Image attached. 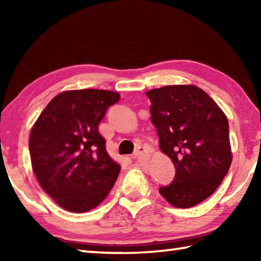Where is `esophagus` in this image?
Masks as SVG:
<instances>
[{
  "label": "esophagus",
  "mask_w": 261,
  "mask_h": 261,
  "mask_svg": "<svg viewBox=\"0 0 261 261\" xmlns=\"http://www.w3.org/2000/svg\"><path fill=\"white\" fill-rule=\"evenodd\" d=\"M146 153H147V151L144 147H138L134 152V154H132V159H136V158H138V156L143 155V154H146Z\"/></svg>",
  "instance_id": "34e87169"
}]
</instances>
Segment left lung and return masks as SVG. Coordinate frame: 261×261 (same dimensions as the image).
Here are the masks:
<instances>
[{
    "mask_svg": "<svg viewBox=\"0 0 261 261\" xmlns=\"http://www.w3.org/2000/svg\"><path fill=\"white\" fill-rule=\"evenodd\" d=\"M146 95L160 148L176 169L173 182L159 192L173 206L190 208L218 189L231 165L228 120L197 86H163Z\"/></svg>",
    "mask_w": 261,
    "mask_h": 261,
    "instance_id": "1",
    "label": "left lung"
}]
</instances>
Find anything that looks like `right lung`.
I'll return each instance as SVG.
<instances>
[{"mask_svg": "<svg viewBox=\"0 0 261 261\" xmlns=\"http://www.w3.org/2000/svg\"><path fill=\"white\" fill-rule=\"evenodd\" d=\"M120 100L105 90L65 91L56 95L31 130V162L39 184L57 204L73 213L98 206L121 171L108 155L99 124Z\"/></svg>", "mask_w": 261, "mask_h": 261, "instance_id": "add662e5", "label": "right lung"}]
</instances>
